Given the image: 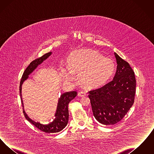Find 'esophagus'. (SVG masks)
<instances>
[{
	"label": "esophagus",
	"instance_id": "34e87169",
	"mask_svg": "<svg viewBox=\"0 0 154 154\" xmlns=\"http://www.w3.org/2000/svg\"><path fill=\"white\" fill-rule=\"evenodd\" d=\"M86 95H87L86 92H83V91L80 92L78 94V96H79V97H85V96H86Z\"/></svg>",
	"mask_w": 154,
	"mask_h": 154
}]
</instances>
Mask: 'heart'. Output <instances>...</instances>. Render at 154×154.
Returning a JSON list of instances; mask_svg holds the SVG:
<instances>
[{
  "mask_svg": "<svg viewBox=\"0 0 154 154\" xmlns=\"http://www.w3.org/2000/svg\"><path fill=\"white\" fill-rule=\"evenodd\" d=\"M68 67L61 70L66 82L74 80V74H79L81 84L88 88L99 87L110 79L115 70L114 61L95 50L74 52L67 59Z\"/></svg>",
  "mask_w": 154,
  "mask_h": 154,
  "instance_id": "obj_1",
  "label": "heart"
}]
</instances>
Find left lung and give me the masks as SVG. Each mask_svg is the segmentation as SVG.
Returning a JSON list of instances; mask_svg holds the SVG:
<instances>
[{
    "label": "left lung",
    "mask_w": 154,
    "mask_h": 154,
    "mask_svg": "<svg viewBox=\"0 0 154 154\" xmlns=\"http://www.w3.org/2000/svg\"><path fill=\"white\" fill-rule=\"evenodd\" d=\"M117 68L114 79L102 87L89 91L93 114L105 125L121 121L134 103L136 81L129 64L114 52Z\"/></svg>",
    "instance_id": "8db88e82"
}]
</instances>
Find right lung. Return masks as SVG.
Here are the masks:
<instances>
[{
    "instance_id": "obj_1",
    "label": "right lung",
    "mask_w": 154,
    "mask_h": 154,
    "mask_svg": "<svg viewBox=\"0 0 154 154\" xmlns=\"http://www.w3.org/2000/svg\"><path fill=\"white\" fill-rule=\"evenodd\" d=\"M51 52H48L42 57L36 59L30 62L29 66L26 67L25 70L24 71L22 75L21 80L20 81V94L21 97V100L22 103L23 107V113L25 116V118L30 122L31 124L36 126L39 130L43 132L48 133H57L63 130L68 123L69 120V110H68V104L69 102L73 100L74 98L77 95V92L76 91H72L63 94L60 96V97L59 99L58 106L57 112L55 113V118L51 123L47 125L41 124L38 122H36L30 118L23 109V104L21 94V89L23 81L26 80L28 78V75L32 73L33 71L36 68L37 66L41 64L44 60H45L48 57H49L51 55Z\"/></svg>"
}]
</instances>
